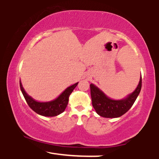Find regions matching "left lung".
Wrapping results in <instances>:
<instances>
[{"label":"left lung","instance_id":"1","mask_svg":"<svg viewBox=\"0 0 159 159\" xmlns=\"http://www.w3.org/2000/svg\"><path fill=\"white\" fill-rule=\"evenodd\" d=\"M90 88L92 104L97 114L104 117H119L129 110L139 96L142 88V77L134 91L121 100H113L107 97L93 84H90Z\"/></svg>","mask_w":159,"mask_h":159}]
</instances>
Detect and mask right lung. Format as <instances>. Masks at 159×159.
<instances>
[{
  "label": "right lung",
  "instance_id": "add662e5",
  "mask_svg": "<svg viewBox=\"0 0 159 159\" xmlns=\"http://www.w3.org/2000/svg\"><path fill=\"white\" fill-rule=\"evenodd\" d=\"M77 84L78 82L67 88L55 100L47 102H39L34 100V98L27 94V93L25 91L24 88L22 87L21 82H20V90H21L25 99L28 106L37 114L45 117L57 116V115H60L65 110L68 103H69L70 94L71 93L74 89L77 87Z\"/></svg>",
  "mask_w": 159,
  "mask_h": 159
}]
</instances>
